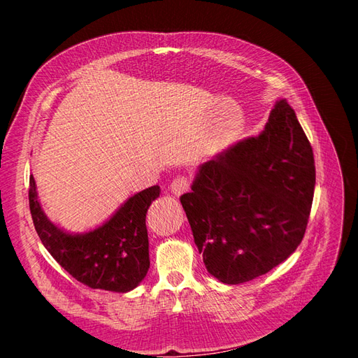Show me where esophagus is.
Returning a JSON list of instances; mask_svg holds the SVG:
<instances>
[{
	"mask_svg": "<svg viewBox=\"0 0 358 358\" xmlns=\"http://www.w3.org/2000/svg\"><path fill=\"white\" fill-rule=\"evenodd\" d=\"M188 188H189V179L187 176H178L170 183V191L175 194V196H180V194L187 192Z\"/></svg>",
	"mask_w": 358,
	"mask_h": 358,
	"instance_id": "34e87169",
	"label": "esophagus"
}]
</instances>
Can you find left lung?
<instances>
[{"mask_svg": "<svg viewBox=\"0 0 358 358\" xmlns=\"http://www.w3.org/2000/svg\"><path fill=\"white\" fill-rule=\"evenodd\" d=\"M313 189L310 143L279 100L262 133L201 164L180 197L208 272L237 285L285 262L305 236Z\"/></svg>", "mask_w": 358, "mask_h": 358, "instance_id": "8db88e82", "label": "left lung"}]
</instances>
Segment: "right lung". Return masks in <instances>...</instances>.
<instances>
[{
	"label": "right lung",
	"instance_id": "right-lung-1",
	"mask_svg": "<svg viewBox=\"0 0 358 358\" xmlns=\"http://www.w3.org/2000/svg\"><path fill=\"white\" fill-rule=\"evenodd\" d=\"M159 187L140 191L121 204L109 220L88 233H69L49 221L29 176V210L40 241L57 263L94 289L128 292L149 270L146 213L159 197Z\"/></svg>",
	"mask_w": 358,
	"mask_h": 358
}]
</instances>
